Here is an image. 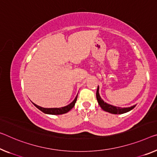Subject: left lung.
I'll return each instance as SVG.
<instances>
[{
  "label": "left lung",
  "mask_w": 157,
  "mask_h": 157,
  "mask_svg": "<svg viewBox=\"0 0 157 157\" xmlns=\"http://www.w3.org/2000/svg\"><path fill=\"white\" fill-rule=\"evenodd\" d=\"M98 90H99V88L98 87L97 92H96V98H97V100L98 102V104L100 106V107L102 108L104 111H105V112H107L109 113H111V114H124V113L129 112V111H131L135 107V106H132L131 107L121 108V107H114V106L109 105V104L104 102L102 99H101L100 95H99Z\"/></svg>",
  "instance_id": "left-lung-1"
}]
</instances>
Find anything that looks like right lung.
<instances>
[{
    "mask_svg": "<svg viewBox=\"0 0 157 157\" xmlns=\"http://www.w3.org/2000/svg\"><path fill=\"white\" fill-rule=\"evenodd\" d=\"M77 96L74 99V100L72 102L71 104H69V105L66 106V107H60V108H43L40 107V106H38L36 105V104L33 103L36 107L38 109H40L41 112L43 113H45V114H53V115H57V114H65V113H67L69 111H70L72 108L74 107L75 105V103L76 102L77 100Z\"/></svg>",
    "mask_w": 157,
    "mask_h": 157,
    "instance_id": "add662e5",
    "label": "right lung"
}]
</instances>
